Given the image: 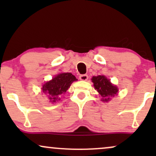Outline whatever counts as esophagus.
Returning a JSON list of instances; mask_svg holds the SVG:
<instances>
[{
	"instance_id": "esophagus-1",
	"label": "esophagus",
	"mask_w": 156,
	"mask_h": 156,
	"mask_svg": "<svg viewBox=\"0 0 156 156\" xmlns=\"http://www.w3.org/2000/svg\"><path fill=\"white\" fill-rule=\"evenodd\" d=\"M88 76H87V75H86V74H84V75H80V76H79V78H80V80H87V79H88Z\"/></svg>"
}]
</instances>
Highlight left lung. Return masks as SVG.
Wrapping results in <instances>:
<instances>
[{
	"label": "left lung",
	"mask_w": 156,
	"mask_h": 156,
	"mask_svg": "<svg viewBox=\"0 0 156 156\" xmlns=\"http://www.w3.org/2000/svg\"><path fill=\"white\" fill-rule=\"evenodd\" d=\"M92 81L94 83V89H97L103 98V101H108L110 100L109 97L114 96L118 92L117 87L113 85L110 80L104 76H94L92 78Z\"/></svg>",
	"instance_id": "1"
}]
</instances>
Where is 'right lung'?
<instances>
[{"instance_id": "add662e5", "label": "right lung", "mask_w": 156, "mask_h": 156, "mask_svg": "<svg viewBox=\"0 0 156 156\" xmlns=\"http://www.w3.org/2000/svg\"><path fill=\"white\" fill-rule=\"evenodd\" d=\"M76 80V78L72 73H60L44 84L42 89V92L47 93L50 102L55 103L60 101L61 98L67 92L71 83Z\"/></svg>"}]
</instances>
